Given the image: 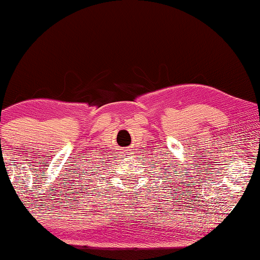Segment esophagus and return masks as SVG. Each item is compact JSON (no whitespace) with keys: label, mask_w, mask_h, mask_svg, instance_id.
<instances>
[{"label":"esophagus","mask_w":260,"mask_h":260,"mask_svg":"<svg viewBox=\"0 0 260 260\" xmlns=\"http://www.w3.org/2000/svg\"><path fill=\"white\" fill-rule=\"evenodd\" d=\"M130 152H129V150H127V149H124L123 150V156L124 157H130Z\"/></svg>","instance_id":"obj_1"}]
</instances>
